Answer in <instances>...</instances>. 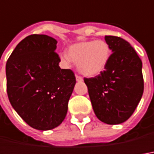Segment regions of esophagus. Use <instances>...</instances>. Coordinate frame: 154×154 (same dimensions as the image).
<instances>
[{"label":"esophagus","instance_id":"34e87169","mask_svg":"<svg viewBox=\"0 0 154 154\" xmlns=\"http://www.w3.org/2000/svg\"><path fill=\"white\" fill-rule=\"evenodd\" d=\"M76 80L77 82H82L83 81V78L80 76H78V75H76Z\"/></svg>","mask_w":154,"mask_h":154}]
</instances>
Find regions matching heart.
<instances>
[{"label": "heart", "instance_id": "obj_1", "mask_svg": "<svg viewBox=\"0 0 154 154\" xmlns=\"http://www.w3.org/2000/svg\"><path fill=\"white\" fill-rule=\"evenodd\" d=\"M110 45L105 40H85L69 47L67 54H61V62L77 64V70L86 77H95L105 70L111 56Z\"/></svg>", "mask_w": 154, "mask_h": 154}]
</instances>
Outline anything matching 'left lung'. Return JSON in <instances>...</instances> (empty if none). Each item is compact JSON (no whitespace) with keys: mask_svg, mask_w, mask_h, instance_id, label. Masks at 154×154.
Returning <instances> with one entry per match:
<instances>
[{"mask_svg":"<svg viewBox=\"0 0 154 154\" xmlns=\"http://www.w3.org/2000/svg\"><path fill=\"white\" fill-rule=\"evenodd\" d=\"M104 39L113 52L109 62L103 72L84 78V82L98 119L109 125H118L131 116L142 99L143 63L125 39L110 35Z\"/></svg>","mask_w":154,"mask_h":154,"instance_id":"obj_1","label":"left lung"}]
</instances>
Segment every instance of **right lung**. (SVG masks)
<instances>
[{
  "mask_svg": "<svg viewBox=\"0 0 154 154\" xmlns=\"http://www.w3.org/2000/svg\"><path fill=\"white\" fill-rule=\"evenodd\" d=\"M56 44L48 35H29L16 46L6 65L11 106L28 125L40 131L61 124L76 84L72 71L59 66Z\"/></svg>",
  "mask_w": 154,
  "mask_h": 154,
  "instance_id": "1",
  "label": "right lung"
}]
</instances>
